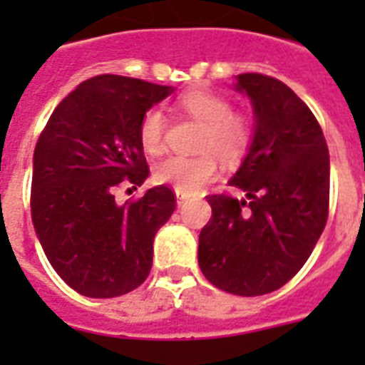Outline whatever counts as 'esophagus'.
I'll list each match as a JSON object with an SVG mask.
<instances>
[{"label": "esophagus", "instance_id": "34e87169", "mask_svg": "<svg viewBox=\"0 0 365 365\" xmlns=\"http://www.w3.org/2000/svg\"><path fill=\"white\" fill-rule=\"evenodd\" d=\"M185 200H187V195L182 193V191H176V202H178V206H182L183 202H185Z\"/></svg>", "mask_w": 365, "mask_h": 365}]
</instances>
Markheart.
I'll use <instances>...</instances> for the list:
<instances>
[{"instance_id":"obj_1","label":"heart","mask_w":365,"mask_h":365,"mask_svg":"<svg viewBox=\"0 0 365 365\" xmlns=\"http://www.w3.org/2000/svg\"><path fill=\"white\" fill-rule=\"evenodd\" d=\"M180 108L205 125L197 143V149L202 153L195 157L172 155L160 160L155 168V180L182 193H193L216 176V157L223 163H235L246 153L252 140V128L242 113H235L225 96L205 88L183 94ZM165 132L166 117L159 108H151L143 113L140 143L148 153L157 155L165 149Z\"/></svg>"}]
</instances>
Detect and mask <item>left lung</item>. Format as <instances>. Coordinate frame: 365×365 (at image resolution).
Wrapping results in <instances>:
<instances>
[{
    "label": "left lung",
    "instance_id": "left-lung-1",
    "mask_svg": "<svg viewBox=\"0 0 365 365\" xmlns=\"http://www.w3.org/2000/svg\"><path fill=\"white\" fill-rule=\"evenodd\" d=\"M254 108V138L229 185L208 195L210 222L199 235V267L216 288L244 297L282 288L317 246L329 206V151L317 117L274 77L237 76Z\"/></svg>",
    "mask_w": 365,
    "mask_h": 365
}]
</instances>
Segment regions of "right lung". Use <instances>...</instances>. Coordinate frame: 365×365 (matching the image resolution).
Masks as SVG:
<instances>
[{
    "label": "right lung",
    "instance_id": "add662e5",
    "mask_svg": "<svg viewBox=\"0 0 365 365\" xmlns=\"http://www.w3.org/2000/svg\"><path fill=\"white\" fill-rule=\"evenodd\" d=\"M172 87L96 76L66 96L34 151L31 222L48 263L77 294L108 299L148 278L153 239L176 197L166 185L117 205L115 189L149 176L140 143L143 113Z\"/></svg>",
    "mask_w": 365,
    "mask_h": 365
}]
</instances>
